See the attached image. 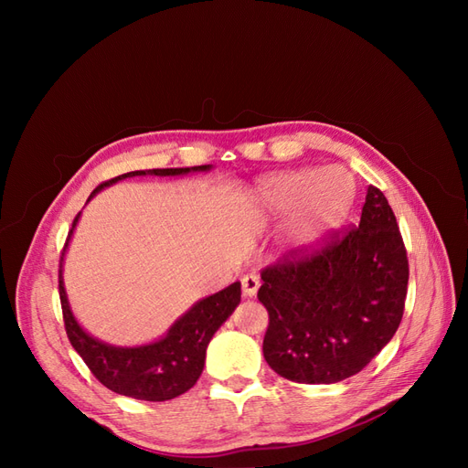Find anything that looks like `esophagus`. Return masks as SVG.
<instances>
[{
    "mask_svg": "<svg viewBox=\"0 0 468 468\" xmlns=\"http://www.w3.org/2000/svg\"><path fill=\"white\" fill-rule=\"evenodd\" d=\"M260 289V277L256 273H248L242 277V291L246 296H256Z\"/></svg>",
    "mask_w": 468,
    "mask_h": 468,
    "instance_id": "obj_1",
    "label": "esophagus"
}]
</instances>
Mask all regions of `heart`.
Here are the masks:
<instances>
[{
    "label": "heart",
    "mask_w": 468,
    "mask_h": 468,
    "mask_svg": "<svg viewBox=\"0 0 468 468\" xmlns=\"http://www.w3.org/2000/svg\"><path fill=\"white\" fill-rule=\"evenodd\" d=\"M356 197V181L344 167L301 169L265 179L258 203L271 217H291L289 244L296 250L318 246L344 222Z\"/></svg>",
    "instance_id": "1"
}]
</instances>
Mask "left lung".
Segmentation results:
<instances>
[{"label":"left lung","mask_w":468,"mask_h":468,"mask_svg":"<svg viewBox=\"0 0 468 468\" xmlns=\"http://www.w3.org/2000/svg\"><path fill=\"white\" fill-rule=\"evenodd\" d=\"M408 258L394 212L369 186L359 226L292 250L261 271L263 357L282 378L330 385L357 375L396 334Z\"/></svg>","instance_id":"8db88e82"}]
</instances>
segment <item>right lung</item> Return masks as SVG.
Returning <instances> with one entry per match:
<instances>
[{"instance_id":"right-lung-1","label":"right lung","mask_w":468,"mask_h":468,"mask_svg":"<svg viewBox=\"0 0 468 468\" xmlns=\"http://www.w3.org/2000/svg\"><path fill=\"white\" fill-rule=\"evenodd\" d=\"M210 165H195V167H167V169H148V172H129L119 177H112L101 186L95 187L90 195L101 191L103 187L112 186L121 179L134 176H186L189 172H207ZM88 199V201H90ZM80 215L72 222V230L68 234L66 246L72 238ZM64 246V251H66ZM60 258V275H58V291L62 303V316L69 344L80 353V357L86 361L93 377L109 390L131 396L136 400L148 402H164L172 400L176 396L187 392L197 378L201 377L205 367L207 346L215 335V332L226 322L234 308L239 304V282H232L207 299L195 303L186 314H183L167 334L146 346L138 347H115L105 342H99L81 328L74 318L68 304V296L62 281V261Z\"/></svg>"}]
</instances>
